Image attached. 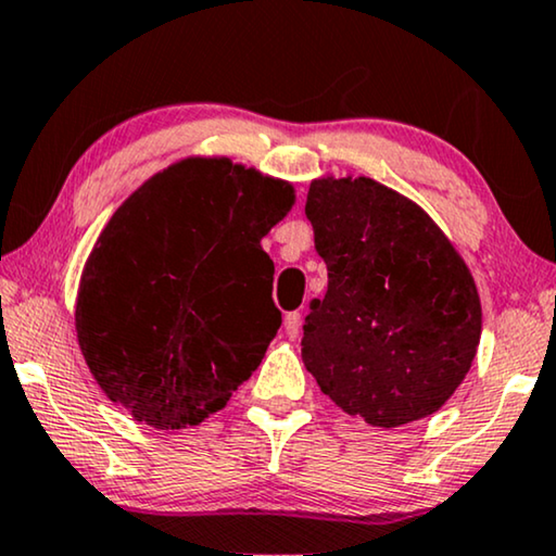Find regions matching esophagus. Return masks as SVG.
Returning <instances> with one entry per match:
<instances>
[{
    "mask_svg": "<svg viewBox=\"0 0 556 556\" xmlns=\"http://www.w3.org/2000/svg\"><path fill=\"white\" fill-rule=\"evenodd\" d=\"M300 330H302V315H300V312H289V315L285 317L287 338L294 340L296 334H300Z\"/></svg>",
    "mask_w": 556,
    "mask_h": 556,
    "instance_id": "esophagus-1",
    "label": "esophagus"
}]
</instances>
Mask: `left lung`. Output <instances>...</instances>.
I'll return each instance as SVG.
<instances>
[{
  "label": "left lung",
  "instance_id": "8db88e82",
  "mask_svg": "<svg viewBox=\"0 0 556 556\" xmlns=\"http://www.w3.org/2000/svg\"><path fill=\"white\" fill-rule=\"evenodd\" d=\"M304 214L327 264V292L304 319V367L370 426L433 416L481 340L464 256L416 201L367 176L315 178Z\"/></svg>",
  "mask_w": 556,
  "mask_h": 556
}]
</instances>
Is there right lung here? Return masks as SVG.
<instances>
[{"instance_id": "obj_1", "label": "right lung", "mask_w": 556, "mask_h": 556, "mask_svg": "<svg viewBox=\"0 0 556 556\" xmlns=\"http://www.w3.org/2000/svg\"><path fill=\"white\" fill-rule=\"evenodd\" d=\"M296 191L189 155L125 199L85 262L77 345L100 390L159 431L199 426L252 378L281 325L262 239Z\"/></svg>"}]
</instances>
